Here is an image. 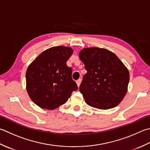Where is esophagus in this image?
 Segmentation results:
<instances>
[{
  "label": "esophagus",
  "mask_w": 150,
  "mask_h": 150,
  "mask_svg": "<svg viewBox=\"0 0 150 150\" xmlns=\"http://www.w3.org/2000/svg\"><path fill=\"white\" fill-rule=\"evenodd\" d=\"M81 79H78V80L76 81V83H77V86H80V84H81Z\"/></svg>",
  "instance_id": "esophagus-1"
}]
</instances>
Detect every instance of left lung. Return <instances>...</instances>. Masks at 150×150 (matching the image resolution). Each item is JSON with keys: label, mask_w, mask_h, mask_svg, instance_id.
Returning a JSON list of instances; mask_svg holds the SVG:
<instances>
[{"label": "left lung", "mask_w": 150, "mask_h": 150, "mask_svg": "<svg viewBox=\"0 0 150 150\" xmlns=\"http://www.w3.org/2000/svg\"><path fill=\"white\" fill-rule=\"evenodd\" d=\"M79 58L87 73L79 87L87 105L107 110L116 107L127 92L129 73L114 52L98 47L83 49Z\"/></svg>", "instance_id": "obj_1"}]
</instances>
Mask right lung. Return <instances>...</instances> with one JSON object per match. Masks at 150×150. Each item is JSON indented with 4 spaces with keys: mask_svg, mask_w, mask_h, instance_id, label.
Returning <instances> with one entry per match:
<instances>
[{
    "mask_svg": "<svg viewBox=\"0 0 150 150\" xmlns=\"http://www.w3.org/2000/svg\"><path fill=\"white\" fill-rule=\"evenodd\" d=\"M73 50L65 46L52 47L42 52L28 66L26 88L38 107L54 110L67 102L78 86L71 77L66 62Z\"/></svg>",
    "mask_w": 150,
    "mask_h": 150,
    "instance_id": "add662e5",
    "label": "right lung"
}]
</instances>
